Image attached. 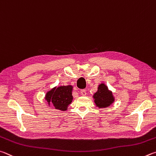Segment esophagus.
<instances>
[{"instance_id": "obj_1", "label": "esophagus", "mask_w": 156, "mask_h": 156, "mask_svg": "<svg viewBox=\"0 0 156 156\" xmlns=\"http://www.w3.org/2000/svg\"><path fill=\"white\" fill-rule=\"evenodd\" d=\"M80 94L82 95V96H86V91L85 90H81L80 91Z\"/></svg>"}]
</instances>
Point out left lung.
Segmentation results:
<instances>
[{
	"instance_id": "8db88e82",
	"label": "left lung",
	"mask_w": 156,
	"mask_h": 156,
	"mask_svg": "<svg viewBox=\"0 0 156 156\" xmlns=\"http://www.w3.org/2000/svg\"><path fill=\"white\" fill-rule=\"evenodd\" d=\"M97 89L92 97L95 105L99 109L110 107L115 101L112 92L108 89L104 83H100Z\"/></svg>"
}]
</instances>
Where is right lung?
I'll return each mask as SVG.
<instances>
[{"instance_id": "right-lung-1", "label": "right lung", "mask_w": 156, "mask_h": 156, "mask_svg": "<svg viewBox=\"0 0 156 156\" xmlns=\"http://www.w3.org/2000/svg\"><path fill=\"white\" fill-rule=\"evenodd\" d=\"M73 88L70 85L55 86L46 92L44 99L48 105L53 104L56 110L66 111L73 101Z\"/></svg>"}]
</instances>
